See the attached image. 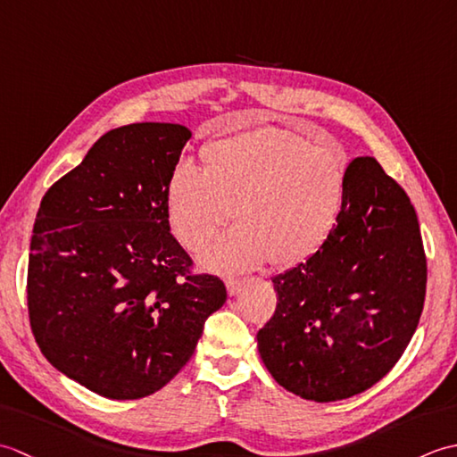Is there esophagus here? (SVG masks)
<instances>
[{"label":"esophagus","mask_w":457,"mask_h":457,"mask_svg":"<svg viewBox=\"0 0 457 457\" xmlns=\"http://www.w3.org/2000/svg\"><path fill=\"white\" fill-rule=\"evenodd\" d=\"M226 288H228L229 296H236L239 293V288H241V280L236 278V277H228L226 278Z\"/></svg>","instance_id":"1"}]
</instances>
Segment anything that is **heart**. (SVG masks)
Here are the masks:
<instances>
[{
	"label": "heart",
	"instance_id": "b5f03b06",
	"mask_svg": "<svg viewBox=\"0 0 457 457\" xmlns=\"http://www.w3.org/2000/svg\"><path fill=\"white\" fill-rule=\"evenodd\" d=\"M204 169L180 162L167 184V218L184 245L200 249L236 218L239 226L204 249L218 270L270 261L303 263L322 249L344 216L349 159L293 133L255 128L202 147Z\"/></svg>",
	"mask_w": 457,
	"mask_h": 457
}]
</instances>
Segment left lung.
Returning a JSON list of instances; mask_svg holds the SVG:
<instances>
[{"label": "left lung", "instance_id": "8db88e82", "mask_svg": "<svg viewBox=\"0 0 457 457\" xmlns=\"http://www.w3.org/2000/svg\"><path fill=\"white\" fill-rule=\"evenodd\" d=\"M273 285L277 308L257 345L280 386L334 403L381 381L416 332L426 296L420 226L401 184L373 157L353 159L332 237Z\"/></svg>", "mask_w": 457, "mask_h": 457}]
</instances>
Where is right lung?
<instances>
[{
	"label": "right lung",
	"mask_w": 457,
	"mask_h": 457,
	"mask_svg": "<svg viewBox=\"0 0 457 457\" xmlns=\"http://www.w3.org/2000/svg\"><path fill=\"white\" fill-rule=\"evenodd\" d=\"M190 135L179 123L112 129L37 212L27 269L35 342L105 399L162 389L228 298L170 234L167 184Z\"/></svg>",
	"instance_id": "obj_1"
}]
</instances>
